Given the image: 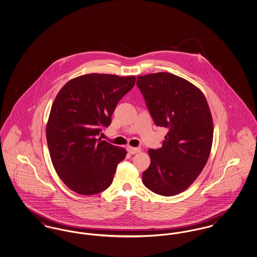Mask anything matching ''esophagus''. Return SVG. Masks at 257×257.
<instances>
[{"label":"esophagus","mask_w":257,"mask_h":257,"mask_svg":"<svg viewBox=\"0 0 257 257\" xmlns=\"http://www.w3.org/2000/svg\"><path fill=\"white\" fill-rule=\"evenodd\" d=\"M127 151L129 154H132L134 155L136 153H139L141 151V148H137V147H127Z\"/></svg>","instance_id":"esophagus-1"}]
</instances>
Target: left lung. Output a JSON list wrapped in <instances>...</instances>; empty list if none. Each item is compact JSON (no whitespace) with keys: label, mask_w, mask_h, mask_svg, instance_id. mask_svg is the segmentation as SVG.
<instances>
[{"label":"left lung","mask_w":257,"mask_h":257,"mask_svg":"<svg viewBox=\"0 0 257 257\" xmlns=\"http://www.w3.org/2000/svg\"><path fill=\"white\" fill-rule=\"evenodd\" d=\"M137 86L154 123L169 130L161 148L148 150L151 163L143 181L155 194L175 196L196 180L210 155L214 128L206 98L167 72L139 76Z\"/></svg>","instance_id":"1"}]
</instances>
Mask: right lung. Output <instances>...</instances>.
Wrapping results in <instances>:
<instances>
[{
  "instance_id": "obj_1",
  "label": "right lung",
  "mask_w": 257,
  "mask_h": 257,
  "mask_svg": "<svg viewBox=\"0 0 257 257\" xmlns=\"http://www.w3.org/2000/svg\"><path fill=\"white\" fill-rule=\"evenodd\" d=\"M135 83V76L86 74L70 80L58 93L46 138L55 170L74 192L90 196L110 187L127 152L98 136L110 125L117 103Z\"/></svg>"
}]
</instances>
